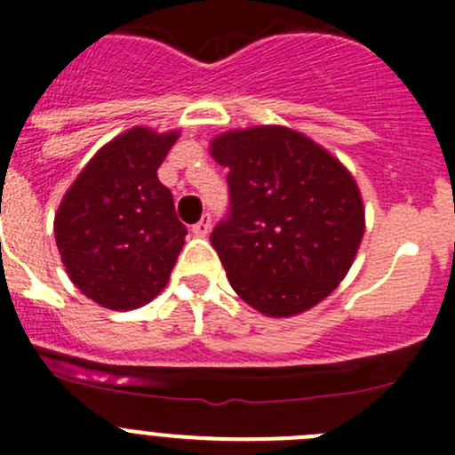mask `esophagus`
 I'll use <instances>...</instances> for the list:
<instances>
[{"mask_svg":"<svg viewBox=\"0 0 455 455\" xmlns=\"http://www.w3.org/2000/svg\"><path fill=\"white\" fill-rule=\"evenodd\" d=\"M210 228H212V216L203 214V219L198 220V223L192 225V232L196 236H207V235H210Z\"/></svg>","mask_w":455,"mask_h":455,"instance_id":"34e87169","label":"esophagus"}]
</instances>
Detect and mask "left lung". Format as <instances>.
<instances>
[{"instance_id":"obj_1","label":"left lung","mask_w":455,"mask_h":455,"mask_svg":"<svg viewBox=\"0 0 455 455\" xmlns=\"http://www.w3.org/2000/svg\"><path fill=\"white\" fill-rule=\"evenodd\" d=\"M212 156L230 170V207L210 241L236 295L270 317L331 295L364 235L360 189L339 160L285 127L223 133Z\"/></svg>"}]
</instances>
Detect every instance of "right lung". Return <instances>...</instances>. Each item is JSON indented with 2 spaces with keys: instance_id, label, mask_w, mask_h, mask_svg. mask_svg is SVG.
<instances>
[{
  "instance_id": "1",
  "label": "right lung",
  "mask_w": 455,
  "mask_h": 455,
  "mask_svg": "<svg viewBox=\"0 0 455 455\" xmlns=\"http://www.w3.org/2000/svg\"><path fill=\"white\" fill-rule=\"evenodd\" d=\"M179 133L145 127L102 147L55 214V241L73 283L111 310L140 308L165 288L185 243L158 167Z\"/></svg>"
}]
</instances>
